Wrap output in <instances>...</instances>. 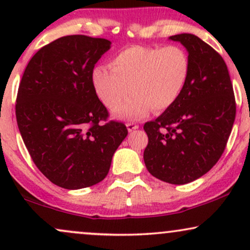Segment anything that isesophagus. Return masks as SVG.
<instances>
[{
	"label": "esophagus",
	"instance_id": "obj_1",
	"mask_svg": "<svg viewBox=\"0 0 250 250\" xmlns=\"http://www.w3.org/2000/svg\"><path fill=\"white\" fill-rule=\"evenodd\" d=\"M125 125H127L128 131H133V130H135V129H139V125H135V123H131V122H128Z\"/></svg>",
	"mask_w": 250,
	"mask_h": 250
}]
</instances>
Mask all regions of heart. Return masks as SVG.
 Segmentation results:
<instances>
[{
    "instance_id": "1",
    "label": "heart",
    "mask_w": 250,
    "mask_h": 250,
    "mask_svg": "<svg viewBox=\"0 0 250 250\" xmlns=\"http://www.w3.org/2000/svg\"><path fill=\"white\" fill-rule=\"evenodd\" d=\"M190 74V60L183 48L130 45L113 56L110 68L95 67L91 83L97 97L115 109L127 95L132 96L114 115L123 120H140L154 111H163L182 94Z\"/></svg>"
}]
</instances>
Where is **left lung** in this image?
<instances>
[{"instance_id":"8db88e82","label":"left lung","mask_w":250,"mask_h":250,"mask_svg":"<svg viewBox=\"0 0 250 250\" xmlns=\"http://www.w3.org/2000/svg\"><path fill=\"white\" fill-rule=\"evenodd\" d=\"M186 47L190 74L181 96L154 121L145 123L146 167L156 179L185 185L208 173L225 151L236 103L222 56L193 34L169 37Z\"/></svg>"}]
</instances>
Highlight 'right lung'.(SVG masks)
Wrapping results in <instances>:
<instances>
[{"label": "right lung", "mask_w": 250, "mask_h": 250, "mask_svg": "<svg viewBox=\"0 0 250 250\" xmlns=\"http://www.w3.org/2000/svg\"><path fill=\"white\" fill-rule=\"evenodd\" d=\"M111 42L69 35L31 57L20 82L16 120L40 171L64 189L91 187L107 176L113 155L128 135L91 83V71Z\"/></svg>", "instance_id": "add662e5"}]
</instances>
